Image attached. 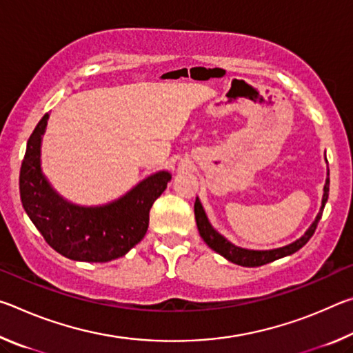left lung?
<instances>
[{"instance_id": "1", "label": "left lung", "mask_w": 353, "mask_h": 353, "mask_svg": "<svg viewBox=\"0 0 353 353\" xmlns=\"http://www.w3.org/2000/svg\"><path fill=\"white\" fill-rule=\"evenodd\" d=\"M328 187H330V179H328V171H327V179L324 183V194H322L319 213L316 214L314 221L310 224V227L305 230V234H303L301 238H297L296 241L286 244V246H283V248L270 249V250H254V249H244L240 246H235V244H232L229 240H227V238L221 235L219 232L213 229V225L210 224V221H208L205 210H204V207H202L199 198H196L194 218H196V224H198L199 235L202 240L205 241L207 246L213 249L214 252H218L219 255H223L225 260H229L240 266L255 268V266L266 265V263H271L274 260L283 259V256H286V255L297 252V250L305 246L310 238L313 236L316 227H318V223L322 216V212H324L325 202L328 199Z\"/></svg>"}]
</instances>
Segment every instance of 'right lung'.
Listing matches in <instances>:
<instances>
[{
	"mask_svg": "<svg viewBox=\"0 0 353 353\" xmlns=\"http://www.w3.org/2000/svg\"><path fill=\"white\" fill-rule=\"evenodd\" d=\"M50 113L28 140L20 170V198L29 219L50 246L74 261L105 263L126 255L146 235L149 210L171 181L157 171L103 205H77L52 188L41 170V139Z\"/></svg>",
	"mask_w": 353,
	"mask_h": 353,
	"instance_id": "add662e5",
	"label": "right lung"
}]
</instances>
